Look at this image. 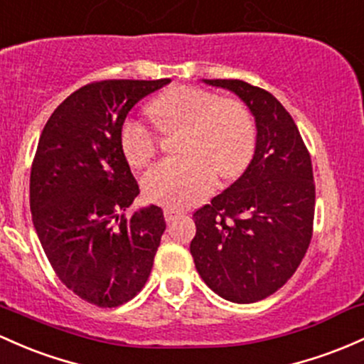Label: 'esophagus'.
Here are the masks:
<instances>
[{
  "mask_svg": "<svg viewBox=\"0 0 364 364\" xmlns=\"http://www.w3.org/2000/svg\"><path fill=\"white\" fill-rule=\"evenodd\" d=\"M179 214H181V210L174 209V207H166V209H164V218H166L167 223L174 221Z\"/></svg>",
  "mask_w": 364,
  "mask_h": 364,
  "instance_id": "esophagus-1",
  "label": "esophagus"
}]
</instances>
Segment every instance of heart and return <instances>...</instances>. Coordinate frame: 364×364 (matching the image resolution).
<instances>
[{
	"label": "heart",
	"mask_w": 364,
	"mask_h": 364,
	"mask_svg": "<svg viewBox=\"0 0 364 364\" xmlns=\"http://www.w3.org/2000/svg\"><path fill=\"white\" fill-rule=\"evenodd\" d=\"M149 114L164 133L185 131L179 139L185 155L164 159L143 176V191L151 202L171 207L200 202L213 193L218 171L223 178L238 176L254 154V119L238 100L181 86L151 100ZM119 138L131 166H143L157 150V131L141 119H126Z\"/></svg>",
	"instance_id": "obj_1"
}]
</instances>
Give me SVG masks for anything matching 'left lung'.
<instances>
[{"mask_svg": "<svg viewBox=\"0 0 364 364\" xmlns=\"http://www.w3.org/2000/svg\"><path fill=\"white\" fill-rule=\"evenodd\" d=\"M202 81L237 95L257 134L240 178L193 214L190 252L213 292L250 304L282 289L304 259L313 237V166L292 115L273 95L238 79Z\"/></svg>", "mask_w": 364, "mask_h": 364, "instance_id": "1", "label": "left lung"}]
</instances>
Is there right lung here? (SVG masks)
Here are the masks:
<instances>
[{"label":"right lung","mask_w":364,"mask_h":364,"mask_svg":"<svg viewBox=\"0 0 364 364\" xmlns=\"http://www.w3.org/2000/svg\"><path fill=\"white\" fill-rule=\"evenodd\" d=\"M171 79H110L79 87L48 119L31 171V213L63 285L100 307L131 301L145 287L166 230L161 207L129 219L139 188L121 149L122 122Z\"/></svg>","instance_id":"obj_1"}]
</instances>
